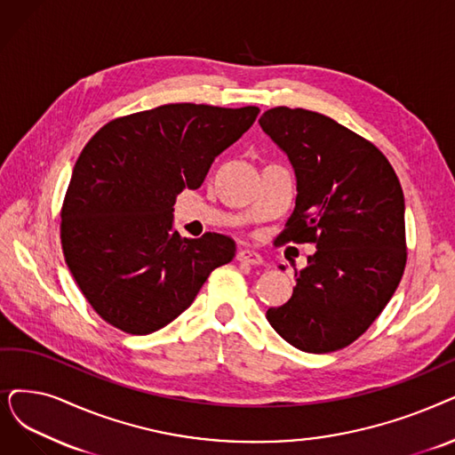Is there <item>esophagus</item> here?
Here are the masks:
<instances>
[{
    "label": "esophagus",
    "mask_w": 455,
    "mask_h": 455,
    "mask_svg": "<svg viewBox=\"0 0 455 455\" xmlns=\"http://www.w3.org/2000/svg\"><path fill=\"white\" fill-rule=\"evenodd\" d=\"M237 259H239V261H244V263H250V265H261V263H263V258L259 256V253L253 251V250H248V248L239 250Z\"/></svg>",
    "instance_id": "obj_1"
}]
</instances>
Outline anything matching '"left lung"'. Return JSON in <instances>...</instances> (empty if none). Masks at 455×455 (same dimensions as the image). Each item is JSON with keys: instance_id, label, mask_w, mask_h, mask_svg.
Returning <instances> with one entry per match:
<instances>
[{"instance_id": "8db88e82", "label": "left lung", "mask_w": 455, "mask_h": 455, "mask_svg": "<svg viewBox=\"0 0 455 455\" xmlns=\"http://www.w3.org/2000/svg\"><path fill=\"white\" fill-rule=\"evenodd\" d=\"M259 126L297 179L295 211L280 239L317 248L295 272L293 295L268 307L267 319L304 353L338 351L368 331L403 276L402 185L373 143L331 117L280 106Z\"/></svg>"}]
</instances>
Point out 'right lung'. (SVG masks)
I'll use <instances>...</instances> for the list:
<instances>
[{
	"instance_id": "1",
	"label": "right lung",
	"mask_w": 455,
	"mask_h": 455,
	"mask_svg": "<svg viewBox=\"0 0 455 455\" xmlns=\"http://www.w3.org/2000/svg\"><path fill=\"white\" fill-rule=\"evenodd\" d=\"M258 106L166 104L104 124L80 153L61 209V246L87 302L129 334H151L194 302L235 256L220 233L172 228L175 197L196 190Z\"/></svg>"
}]
</instances>
